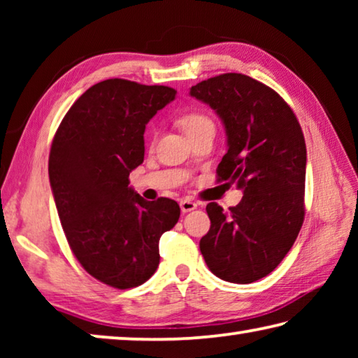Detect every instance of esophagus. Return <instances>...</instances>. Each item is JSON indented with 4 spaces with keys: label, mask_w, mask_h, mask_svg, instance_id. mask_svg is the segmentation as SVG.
Listing matches in <instances>:
<instances>
[{
    "label": "esophagus",
    "mask_w": 358,
    "mask_h": 358,
    "mask_svg": "<svg viewBox=\"0 0 358 358\" xmlns=\"http://www.w3.org/2000/svg\"><path fill=\"white\" fill-rule=\"evenodd\" d=\"M180 208H181V211H183V213H187V211L196 210L197 208V203L192 202L191 199H183V201L180 202Z\"/></svg>",
    "instance_id": "obj_1"
}]
</instances>
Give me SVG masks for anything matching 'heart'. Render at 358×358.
<instances>
[{
  "mask_svg": "<svg viewBox=\"0 0 358 358\" xmlns=\"http://www.w3.org/2000/svg\"><path fill=\"white\" fill-rule=\"evenodd\" d=\"M180 126L185 129V132L189 137L201 134V132L207 129H215V123L207 113L201 110L187 112L180 117Z\"/></svg>",
  "mask_w": 358,
  "mask_h": 358,
  "instance_id": "1",
  "label": "heart"
}]
</instances>
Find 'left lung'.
Returning <instances> with one entry per match:
<instances>
[{
    "label": "left lung",
    "instance_id": "1",
    "mask_svg": "<svg viewBox=\"0 0 358 358\" xmlns=\"http://www.w3.org/2000/svg\"><path fill=\"white\" fill-rule=\"evenodd\" d=\"M189 93L213 108L226 129L217 181L243 189L229 213L216 202L207 205L211 226L201 252L217 278L250 284L281 264L305 220V137L287 102L245 74L211 77Z\"/></svg>",
    "mask_w": 358,
    "mask_h": 358
}]
</instances>
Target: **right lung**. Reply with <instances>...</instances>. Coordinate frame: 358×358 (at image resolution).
<instances>
[{
  "label": "right lung",
  "mask_w": 358,
  "mask_h": 358,
  "mask_svg": "<svg viewBox=\"0 0 358 358\" xmlns=\"http://www.w3.org/2000/svg\"><path fill=\"white\" fill-rule=\"evenodd\" d=\"M173 88L108 78L64 115L48 156L59 221L76 259L115 289L137 287L159 265V238L180 217L178 203L148 202L129 187L143 162V132Z\"/></svg>",
  "instance_id": "1"
}]
</instances>
